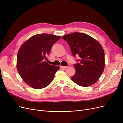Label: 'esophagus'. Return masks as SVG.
Wrapping results in <instances>:
<instances>
[{"label":"esophagus","mask_w":123,"mask_h":123,"mask_svg":"<svg viewBox=\"0 0 123 123\" xmlns=\"http://www.w3.org/2000/svg\"><path fill=\"white\" fill-rule=\"evenodd\" d=\"M67 66H62V65L60 66V68H61L62 69H65V68H67Z\"/></svg>","instance_id":"1"}]
</instances>
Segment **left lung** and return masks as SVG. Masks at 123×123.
Here are the masks:
<instances>
[{
	"label": "left lung",
	"mask_w": 123,
	"mask_h": 123,
	"mask_svg": "<svg viewBox=\"0 0 123 123\" xmlns=\"http://www.w3.org/2000/svg\"><path fill=\"white\" fill-rule=\"evenodd\" d=\"M70 46L74 57L79 55V63L74 64L76 73L71 79L76 84L88 87L94 84L105 68L103 48L97 40L86 34L74 33L62 37Z\"/></svg>",
	"instance_id": "8db88e82"
}]
</instances>
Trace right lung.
Returning a JSON list of instances; mask_svg holds the SVG:
<instances>
[{
    "label": "right lung",
    "instance_id": "add662e5",
    "mask_svg": "<svg viewBox=\"0 0 123 123\" xmlns=\"http://www.w3.org/2000/svg\"><path fill=\"white\" fill-rule=\"evenodd\" d=\"M60 38L48 34L35 35L20 47L17 56V71L31 87L45 88L53 81L60 66L49 64L45 61L53 44Z\"/></svg>",
    "mask_w": 123,
    "mask_h": 123
}]
</instances>
